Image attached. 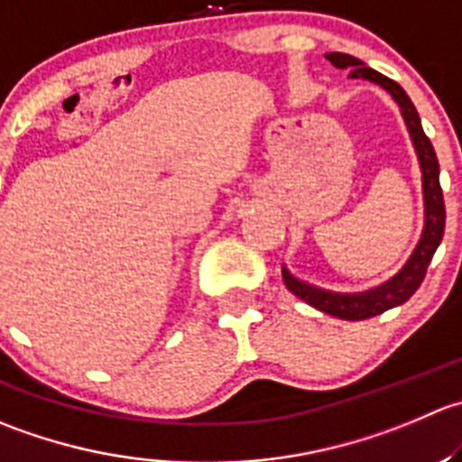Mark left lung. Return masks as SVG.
<instances>
[{"label":"left lung","instance_id":"1","mask_svg":"<svg viewBox=\"0 0 462 462\" xmlns=\"http://www.w3.org/2000/svg\"><path fill=\"white\" fill-rule=\"evenodd\" d=\"M327 60H329L331 65L340 67V69H350L352 79L374 80V83H379L382 88H386L388 92L393 94V98L400 103L404 122L406 126H409L411 140H413L415 151H418L420 167H422L424 205H427V221H424L422 239H420L415 253L411 254L409 263H406V266L402 268L400 275L393 277L388 284L379 286V289L374 291H368V293L340 295L304 284V282L289 275L286 268H282V277H284L286 289H289L291 293L298 295L300 300H304L307 304L329 313V316L343 318V320H365V318L379 316V313L406 302V300L420 289L424 275H427V268L429 263H431L433 253H436V248L442 241V235H445V199H442L440 187V164H438L431 140L424 135L418 110H415L413 101H411L409 94L402 89L400 83H395V80L388 79V76L379 74V71L370 69V67H365L359 58L350 56V53H327Z\"/></svg>","mask_w":462,"mask_h":462}]
</instances>
